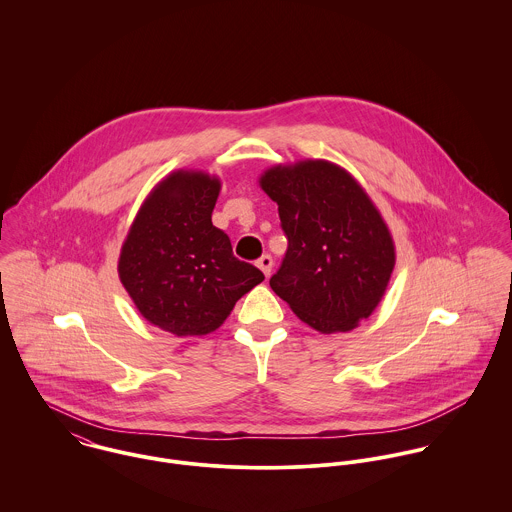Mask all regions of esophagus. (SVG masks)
Masks as SVG:
<instances>
[{"mask_svg":"<svg viewBox=\"0 0 512 512\" xmlns=\"http://www.w3.org/2000/svg\"><path fill=\"white\" fill-rule=\"evenodd\" d=\"M258 268L266 274V276H270V272H272V266H274V260H272V256L270 254H264L262 258H258Z\"/></svg>","mask_w":512,"mask_h":512,"instance_id":"34e87169","label":"esophagus"}]
</instances>
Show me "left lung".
<instances>
[{
	"label": "left lung",
	"instance_id": "1",
	"mask_svg": "<svg viewBox=\"0 0 512 512\" xmlns=\"http://www.w3.org/2000/svg\"><path fill=\"white\" fill-rule=\"evenodd\" d=\"M260 187L278 203L288 238L272 290L309 327L351 331L382 299L396 262L380 213L345 169L323 159L272 167Z\"/></svg>",
	"mask_w": 512,
	"mask_h": 512
}]
</instances>
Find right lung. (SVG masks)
Listing matches in <instances>:
<instances>
[{
    "mask_svg": "<svg viewBox=\"0 0 512 512\" xmlns=\"http://www.w3.org/2000/svg\"><path fill=\"white\" fill-rule=\"evenodd\" d=\"M220 181L175 171L146 199L122 246L118 274L149 323L177 337L219 329L264 274L232 254L211 220Z\"/></svg>",
    "mask_w": 512,
    "mask_h": 512,
    "instance_id": "add662e5",
    "label": "right lung"
}]
</instances>
